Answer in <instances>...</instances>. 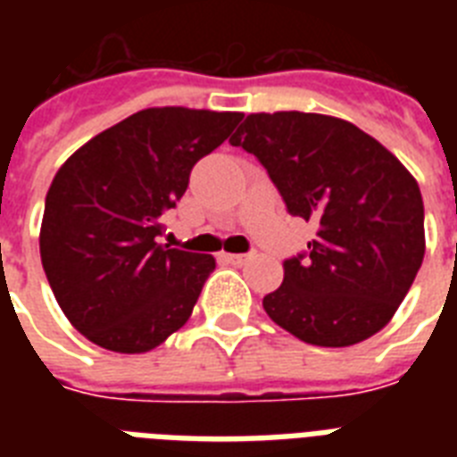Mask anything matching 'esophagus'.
I'll return each instance as SVG.
<instances>
[{"label": "esophagus", "instance_id": "obj_1", "mask_svg": "<svg viewBox=\"0 0 457 457\" xmlns=\"http://www.w3.org/2000/svg\"><path fill=\"white\" fill-rule=\"evenodd\" d=\"M222 258L232 265H244L249 263L251 258H253V253H222Z\"/></svg>", "mask_w": 457, "mask_h": 457}]
</instances>
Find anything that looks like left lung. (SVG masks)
Returning a JSON list of instances; mask_svg holds the SVG:
<instances>
[{
    "label": "left lung",
    "instance_id": "obj_1",
    "mask_svg": "<svg viewBox=\"0 0 457 457\" xmlns=\"http://www.w3.org/2000/svg\"><path fill=\"white\" fill-rule=\"evenodd\" d=\"M229 145L263 163L287 211L318 225L263 299L272 322L312 346H353L382 329L425 258V204L389 149L322 113H251Z\"/></svg>",
    "mask_w": 457,
    "mask_h": 457
}]
</instances>
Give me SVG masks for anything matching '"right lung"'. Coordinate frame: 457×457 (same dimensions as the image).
<instances>
[{
  "mask_svg": "<svg viewBox=\"0 0 457 457\" xmlns=\"http://www.w3.org/2000/svg\"><path fill=\"white\" fill-rule=\"evenodd\" d=\"M244 113L161 106L82 145L54 175L39 256L71 325L116 353H146L185 325L213 272L208 253L158 242L194 163Z\"/></svg>",
  "mask_w": 457,
  "mask_h": 457,
  "instance_id": "right-lung-1",
  "label": "right lung"
}]
</instances>
